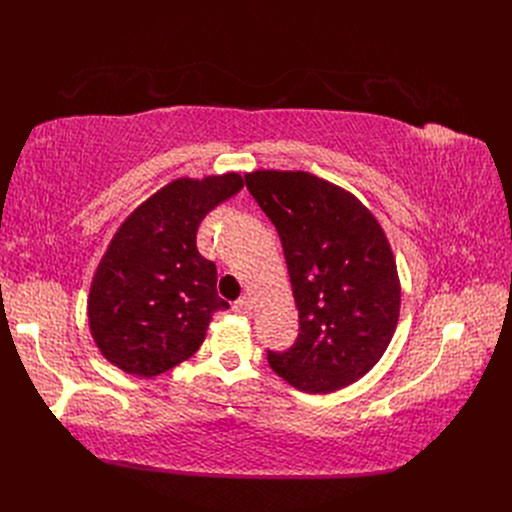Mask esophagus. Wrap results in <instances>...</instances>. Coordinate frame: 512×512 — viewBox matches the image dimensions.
<instances>
[{"label":"esophagus","instance_id":"1","mask_svg":"<svg viewBox=\"0 0 512 512\" xmlns=\"http://www.w3.org/2000/svg\"><path fill=\"white\" fill-rule=\"evenodd\" d=\"M232 311L238 313V315H249L253 311V301L249 297H240L234 305H232Z\"/></svg>","mask_w":512,"mask_h":512}]
</instances>
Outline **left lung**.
I'll return each instance as SVG.
<instances>
[{"instance_id":"obj_1","label":"left lung","mask_w":512,"mask_h":512,"mask_svg":"<svg viewBox=\"0 0 512 512\" xmlns=\"http://www.w3.org/2000/svg\"><path fill=\"white\" fill-rule=\"evenodd\" d=\"M247 188L276 226L301 332L267 353L284 382L330 394L382 359L400 315V280L388 236L346 188L303 170H255Z\"/></svg>"}]
</instances>
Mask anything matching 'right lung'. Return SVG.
Here are the masks:
<instances>
[{"label": "right lung", "instance_id": "add662e5", "mask_svg": "<svg viewBox=\"0 0 512 512\" xmlns=\"http://www.w3.org/2000/svg\"><path fill=\"white\" fill-rule=\"evenodd\" d=\"M238 172L176 178L128 213L91 280L87 317L99 353L118 369L153 378L191 359L218 297L215 263L197 251L205 215L234 197Z\"/></svg>", "mask_w": 512, "mask_h": 512}]
</instances>
